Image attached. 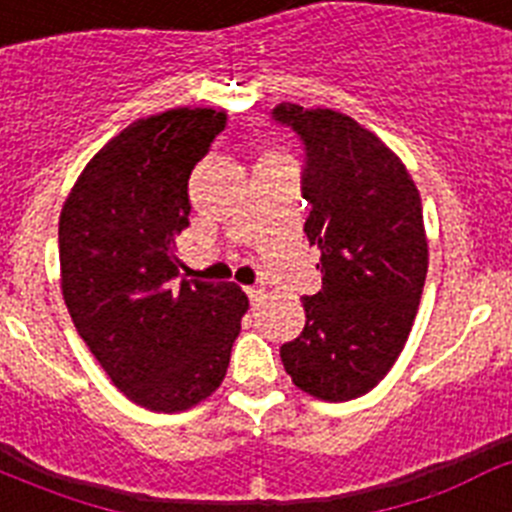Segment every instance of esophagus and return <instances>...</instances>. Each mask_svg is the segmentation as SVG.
Segmentation results:
<instances>
[{
	"mask_svg": "<svg viewBox=\"0 0 512 512\" xmlns=\"http://www.w3.org/2000/svg\"><path fill=\"white\" fill-rule=\"evenodd\" d=\"M246 292H248V300H251L253 307H259L261 302H264V297H266L264 287H246Z\"/></svg>",
	"mask_w": 512,
	"mask_h": 512,
	"instance_id": "esophagus-1",
	"label": "esophagus"
}]
</instances>
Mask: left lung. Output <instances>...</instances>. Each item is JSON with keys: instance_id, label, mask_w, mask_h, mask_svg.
<instances>
[{"instance_id": "8db88e82", "label": "left lung", "mask_w": 512, "mask_h": 512, "mask_svg": "<svg viewBox=\"0 0 512 512\" xmlns=\"http://www.w3.org/2000/svg\"><path fill=\"white\" fill-rule=\"evenodd\" d=\"M271 117L305 146V235L323 289L305 328L279 348L307 395L346 402L374 390L402 354L428 274L423 205L400 158L354 117L282 102Z\"/></svg>"}]
</instances>
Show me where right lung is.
<instances>
[{
    "label": "right lung",
    "mask_w": 512,
    "mask_h": 512,
    "mask_svg": "<svg viewBox=\"0 0 512 512\" xmlns=\"http://www.w3.org/2000/svg\"><path fill=\"white\" fill-rule=\"evenodd\" d=\"M225 112L176 107L117 133L84 166L58 220L61 292L79 336L122 395L182 413L223 384L248 297L179 279L189 174Z\"/></svg>",
    "instance_id": "add662e5"
}]
</instances>
